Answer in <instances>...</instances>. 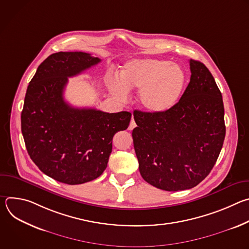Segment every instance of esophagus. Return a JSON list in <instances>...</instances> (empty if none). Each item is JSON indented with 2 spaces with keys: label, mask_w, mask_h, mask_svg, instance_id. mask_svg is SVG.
Segmentation results:
<instances>
[{
  "label": "esophagus",
  "mask_w": 249,
  "mask_h": 249,
  "mask_svg": "<svg viewBox=\"0 0 249 249\" xmlns=\"http://www.w3.org/2000/svg\"><path fill=\"white\" fill-rule=\"evenodd\" d=\"M136 126H137V125H136V122L134 121V119H132L131 122H130V125H129V130H133Z\"/></svg>",
  "instance_id": "esophagus-1"
}]
</instances>
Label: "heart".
Listing matches in <instances>:
<instances>
[{"instance_id":"b5f03b06","label":"heart","mask_w":249,"mask_h":249,"mask_svg":"<svg viewBox=\"0 0 249 249\" xmlns=\"http://www.w3.org/2000/svg\"><path fill=\"white\" fill-rule=\"evenodd\" d=\"M184 69L166 60L133 59L120 71V80H108L112 94L119 101L128 100L130 90L139 89L138 101L147 112L168 111L180 99L186 85Z\"/></svg>"}]
</instances>
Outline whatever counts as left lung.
Here are the masks:
<instances>
[{"label": "left lung", "mask_w": 249, "mask_h": 249, "mask_svg": "<svg viewBox=\"0 0 249 249\" xmlns=\"http://www.w3.org/2000/svg\"><path fill=\"white\" fill-rule=\"evenodd\" d=\"M190 82L171 109L135 110L132 136L139 170L165 191L190 189L214 167L226 136L222 93L208 68L190 60Z\"/></svg>", "instance_id": "1"}]
</instances>
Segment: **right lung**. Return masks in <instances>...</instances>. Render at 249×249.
Masks as SVG:
<instances>
[{
  "instance_id": "right-lung-1",
  "label": "right lung",
  "mask_w": 249,
  "mask_h": 249,
  "mask_svg": "<svg viewBox=\"0 0 249 249\" xmlns=\"http://www.w3.org/2000/svg\"><path fill=\"white\" fill-rule=\"evenodd\" d=\"M86 52L46 58L30 81L21 111V132L32 161L51 178L70 185L91 181L107 166L113 136L132 114L76 108L64 99L68 78L98 64Z\"/></svg>"
}]
</instances>
